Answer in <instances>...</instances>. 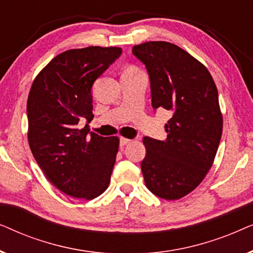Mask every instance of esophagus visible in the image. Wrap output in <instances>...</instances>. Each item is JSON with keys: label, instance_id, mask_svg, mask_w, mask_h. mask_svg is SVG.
Segmentation results:
<instances>
[{"label": "esophagus", "instance_id": "obj_1", "mask_svg": "<svg viewBox=\"0 0 253 253\" xmlns=\"http://www.w3.org/2000/svg\"><path fill=\"white\" fill-rule=\"evenodd\" d=\"M130 143H132V140L131 139H127V138H124V137H122L120 139V146H126V145H127V144H130Z\"/></svg>", "mask_w": 253, "mask_h": 253}]
</instances>
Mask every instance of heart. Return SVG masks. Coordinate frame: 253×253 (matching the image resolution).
<instances>
[{"instance_id":"obj_1","label":"heart","mask_w":253,"mask_h":253,"mask_svg":"<svg viewBox=\"0 0 253 253\" xmlns=\"http://www.w3.org/2000/svg\"><path fill=\"white\" fill-rule=\"evenodd\" d=\"M126 70H137V69H136V68H133V67H130V68H127Z\"/></svg>"}]
</instances>
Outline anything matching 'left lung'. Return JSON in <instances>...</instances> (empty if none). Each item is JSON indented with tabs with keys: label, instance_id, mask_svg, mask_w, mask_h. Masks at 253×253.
Returning <instances> with one entry per match:
<instances>
[{
	"label": "left lung",
	"instance_id": "obj_1",
	"mask_svg": "<svg viewBox=\"0 0 253 253\" xmlns=\"http://www.w3.org/2000/svg\"><path fill=\"white\" fill-rule=\"evenodd\" d=\"M132 54L150 76L152 107L172 114L166 140L143 139L145 184L162 199L177 200L203 182L216 155L223 126L216 85L205 65L174 43L148 41Z\"/></svg>",
	"mask_w": 253,
	"mask_h": 253
}]
</instances>
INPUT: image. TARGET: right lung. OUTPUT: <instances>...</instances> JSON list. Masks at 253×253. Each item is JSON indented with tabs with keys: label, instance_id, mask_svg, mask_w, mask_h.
<instances>
[{
	"label": "right lung",
	"instance_id": "obj_1",
	"mask_svg": "<svg viewBox=\"0 0 253 253\" xmlns=\"http://www.w3.org/2000/svg\"><path fill=\"white\" fill-rule=\"evenodd\" d=\"M122 54L119 47L91 46L58 54L39 72L27 98L30 148L44 176L75 198L106 191L119 152V137L88 133L92 86Z\"/></svg>",
	"mask_w": 253,
	"mask_h": 253
}]
</instances>
